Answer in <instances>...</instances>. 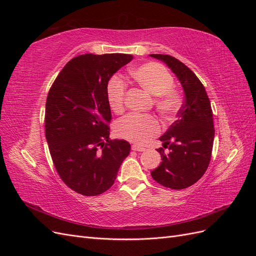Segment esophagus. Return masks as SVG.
<instances>
[{
    "label": "esophagus",
    "instance_id": "34e87169",
    "mask_svg": "<svg viewBox=\"0 0 256 256\" xmlns=\"http://www.w3.org/2000/svg\"><path fill=\"white\" fill-rule=\"evenodd\" d=\"M131 148H132V150H136V152H144L145 148L140 145H136V144H134L132 146H131Z\"/></svg>",
    "mask_w": 256,
    "mask_h": 256
}]
</instances>
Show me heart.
<instances>
[{"mask_svg":"<svg viewBox=\"0 0 256 256\" xmlns=\"http://www.w3.org/2000/svg\"><path fill=\"white\" fill-rule=\"evenodd\" d=\"M134 81L152 96H156L157 110L164 116L173 115L180 108V99L173 90L174 79L166 69L157 63H146L131 72ZM106 96L111 109L120 113L125 104L126 86L118 78H113L108 85ZM115 131L118 136L136 144H145L157 136L160 125L154 116L129 114L118 122Z\"/></svg>","mask_w":256,"mask_h":256,"instance_id":"1","label":"heart"}]
</instances>
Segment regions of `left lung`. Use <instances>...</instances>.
<instances>
[{"mask_svg":"<svg viewBox=\"0 0 256 256\" xmlns=\"http://www.w3.org/2000/svg\"><path fill=\"white\" fill-rule=\"evenodd\" d=\"M164 62L180 82L184 100L178 118L159 138L168 155L161 148V164L152 171V177L170 189H184L204 175L212 157L214 129L212 111L203 84L190 68L166 54H150Z\"/></svg>","mask_w":256,"mask_h":256,"instance_id":"8db88e82","label":"left lung"}]
</instances>
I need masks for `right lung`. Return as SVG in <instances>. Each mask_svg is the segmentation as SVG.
Wrapping results in <instances>:
<instances>
[{
    "label": "right lung",
    "instance_id": "right-lung-1",
    "mask_svg": "<svg viewBox=\"0 0 256 256\" xmlns=\"http://www.w3.org/2000/svg\"><path fill=\"white\" fill-rule=\"evenodd\" d=\"M130 54H82L62 69L46 102V138L60 177L82 196L111 188L130 152L125 140H110L108 82L132 60Z\"/></svg>",
    "mask_w": 256,
    "mask_h": 256
}]
</instances>
